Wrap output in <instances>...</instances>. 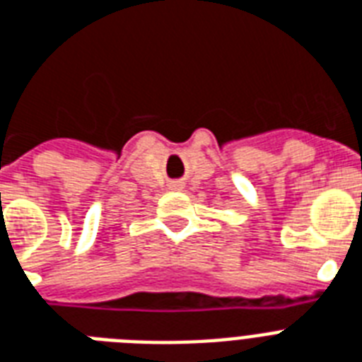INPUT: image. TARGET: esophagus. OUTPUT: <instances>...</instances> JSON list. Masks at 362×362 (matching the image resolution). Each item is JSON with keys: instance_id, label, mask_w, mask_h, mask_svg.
Listing matches in <instances>:
<instances>
[{"instance_id": "esophagus-1", "label": "esophagus", "mask_w": 362, "mask_h": 362, "mask_svg": "<svg viewBox=\"0 0 362 362\" xmlns=\"http://www.w3.org/2000/svg\"><path fill=\"white\" fill-rule=\"evenodd\" d=\"M169 187L170 189H182V187H184V184H182V182H170Z\"/></svg>"}]
</instances>
